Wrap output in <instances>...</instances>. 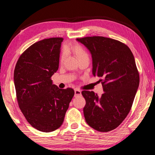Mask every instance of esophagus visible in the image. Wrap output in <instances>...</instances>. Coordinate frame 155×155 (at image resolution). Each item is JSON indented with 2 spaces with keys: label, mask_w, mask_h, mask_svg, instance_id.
Returning a JSON list of instances; mask_svg holds the SVG:
<instances>
[{
  "label": "esophagus",
  "mask_w": 155,
  "mask_h": 155,
  "mask_svg": "<svg viewBox=\"0 0 155 155\" xmlns=\"http://www.w3.org/2000/svg\"><path fill=\"white\" fill-rule=\"evenodd\" d=\"M74 92H75V96L76 97L81 95V92L79 90H78V89H75Z\"/></svg>",
  "instance_id": "1"
}]
</instances>
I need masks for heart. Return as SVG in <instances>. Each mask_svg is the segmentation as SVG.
I'll use <instances>...</instances> for the list:
<instances>
[{
    "label": "heart",
    "instance_id": "b5f03b06",
    "mask_svg": "<svg viewBox=\"0 0 155 155\" xmlns=\"http://www.w3.org/2000/svg\"><path fill=\"white\" fill-rule=\"evenodd\" d=\"M65 50L68 51L72 52L79 60V61L83 59H88V54L87 51L79 43H75L70 44ZM65 57H66V53H65V51H63V53L61 55L60 57V62H63Z\"/></svg>",
    "mask_w": 155,
    "mask_h": 155
}]
</instances>
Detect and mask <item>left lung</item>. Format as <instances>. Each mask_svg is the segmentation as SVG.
Here are the masks:
<instances>
[{
  "mask_svg": "<svg viewBox=\"0 0 155 155\" xmlns=\"http://www.w3.org/2000/svg\"><path fill=\"white\" fill-rule=\"evenodd\" d=\"M91 51L92 74L99 77L104 93L83 91V113L87 124L109 132L122 123L132 107L140 76L134 55L125 44L102 36L78 38Z\"/></svg>",
  "mask_w": 155,
  "mask_h": 155,
  "instance_id": "1",
  "label": "left lung"
}]
</instances>
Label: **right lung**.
Masks as SVG:
<instances>
[{
    "label": "right lung",
    "mask_w": 155,
    "mask_h": 155,
    "mask_svg": "<svg viewBox=\"0 0 155 155\" xmlns=\"http://www.w3.org/2000/svg\"><path fill=\"white\" fill-rule=\"evenodd\" d=\"M63 40L52 37L36 42L21 55L14 70L18 107L28 122L45 133L60 127L74 95L72 88H59L51 79L59 68Z\"/></svg>",
    "instance_id": "right-lung-1"
}]
</instances>
